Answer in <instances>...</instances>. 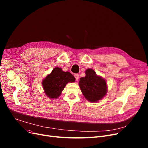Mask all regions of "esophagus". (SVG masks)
Instances as JSON below:
<instances>
[{"instance_id":"34e87169","label":"esophagus","mask_w":148,"mask_h":148,"mask_svg":"<svg viewBox=\"0 0 148 148\" xmlns=\"http://www.w3.org/2000/svg\"><path fill=\"white\" fill-rule=\"evenodd\" d=\"M74 77H75V80H76V81H77V80H79V74H74Z\"/></svg>"}]
</instances>
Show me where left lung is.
I'll use <instances>...</instances> for the list:
<instances>
[{"mask_svg":"<svg viewBox=\"0 0 148 148\" xmlns=\"http://www.w3.org/2000/svg\"><path fill=\"white\" fill-rule=\"evenodd\" d=\"M86 76L82 77L79 86L83 95L92 103L102 99L107 93V83L104 79L98 76L93 69H88Z\"/></svg>","mask_w":148,"mask_h":148,"instance_id":"1","label":"left lung"}]
</instances>
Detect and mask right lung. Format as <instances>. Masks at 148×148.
Wrapping results in <instances>:
<instances>
[{
	"mask_svg": "<svg viewBox=\"0 0 148 148\" xmlns=\"http://www.w3.org/2000/svg\"><path fill=\"white\" fill-rule=\"evenodd\" d=\"M74 77L69 72H64L56 67L42 81L45 94L50 98H57L68 82H74Z\"/></svg>",
	"mask_w": 148,
	"mask_h": 148,
	"instance_id": "right-lung-1",
	"label": "right lung"
}]
</instances>
